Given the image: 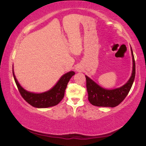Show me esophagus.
Masks as SVG:
<instances>
[{
	"label": "esophagus",
	"instance_id": "1",
	"mask_svg": "<svg viewBox=\"0 0 146 146\" xmlns=\"http://www.w3.org/2000/svg\"><path fill=\"white\" fill-rule=\"evenodd\" d=\"M77 71H80V70H78H78H77Z\"/></svg>",
	"mask_w": 146,
	"mask_h": 146
}]
</instances>
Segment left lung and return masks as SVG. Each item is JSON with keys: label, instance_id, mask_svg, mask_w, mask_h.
I'll list each match as a JSON object with an SVG mask.
<instances>
[{"label": "left lung", "instance_id": "obj_1", "mask_svg": "<svg viewBox=\"0 0 146 146\" xmlns=\"http://www.w3.org/2000/svg\"><path fill=\"white\" fill-rule=\"evenodd\" d=\"M133 72L128 82L125 85L114 90H106L101 88L94 81L86 76V88L88 93V100L91 104L98 107H115L124 100L132 87L135 77V62L133 50Z\"/></svg>", "mask_w": 146, "mask_h": 146}]
</instances>
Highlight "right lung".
<instances>
[{
  "label": "right lung",
  "instance_id": "1",
  "mask_svg": "<svg viewBox=\"0 0 146 146\" xmlns=\"http://www.w3.org/2000/svg\"><path fill=\"white\" fill-rule=\"evenodd\" d=\"M13 77L15 81L16 85L18 88L20 94L27 102L33 107L38 108H46L57 105L62 100L64 97L66 88L71 76L75 75L74 71H70L66 73L60 78L56 85L47 92L42 93H33L26 91L21 87L18 81L17 80L14 75L13 70Z\"/></svg>",
  "mask_w": 146,
  "mask_h": 146
}]
</instances>
